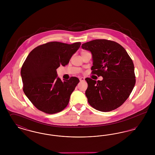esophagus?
I'll list each match as a JSON object with an SVG mask.
<instances>
[{
	"mask_svg": "<svg viewBox=\"0 0 155 155\" xmlns=\"http://www.w3.org/2000/svg\"><path fill=\"white\" fill-rule=\"evenodd\" d=\"M80 81H85V78H83V77H81V78H80Z\"/></svg>",
	"mask_w": 155,
	"mask_h": 155,
	"instance_id": "34e87169",
	"label": "esophagus"
}]
</instances>
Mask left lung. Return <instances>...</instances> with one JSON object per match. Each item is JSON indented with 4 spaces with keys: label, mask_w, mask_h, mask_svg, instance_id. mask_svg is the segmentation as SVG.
<instances>
[{
    "label": "left lung",
    "mask_w": 155,
    "mask_h": 155,
    "mask_svg": "<svg viewBox=\"0 0 155 155\" xmlns=\"http://www.w3.org/2000/svg\"><path fill=\"white\" fill-rule=\"evenodd\" d=\"M82 48L92 54V73L103 77L102 81L85 78L88 103L103 112L116 109L127 99L135 84L132 59L121 45L106 39L89 41L82 45Z\"/></svg>",
    "instance_id": "obj_1"
}]
</instances>
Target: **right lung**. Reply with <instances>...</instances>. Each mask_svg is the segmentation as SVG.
<instances>
[{"label": "right lung", "instance_id": "obj_1", "mask_svg": "<svg viewBox=\"0 0 155 155\" xmlns=\"http://www.w3.org/2000/svg\"><path fill=\"white\" fill-rule=\"evenodd\" d=\"M80 45L51 42L37 46L28 55L21 70L23 91L38 110L54 114L66 108L80 80L72 77L62 81L56 69L68 64Z\"/></svg>", "mask_w": 155, "mask_h": 155}]
</instances>
